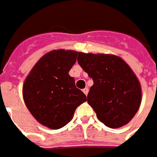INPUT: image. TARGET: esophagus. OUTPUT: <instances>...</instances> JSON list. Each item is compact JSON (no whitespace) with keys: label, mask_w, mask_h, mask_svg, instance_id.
Returning <instances> with one entry per match:
<instances>
[{"label":"esophagus","mask_w":157,"mask_h":157,"mask_svg":"<svg viewBox=\"0 0 157 157\" xmlns=\"http://www.w3.org/2000/svg\"><path fill=\"white\" fill-rule=\"evenodd\" d=\"M82 91H83V93L87 96L88 92H89V89H88V88H84V89L82 90Z\"/></svg>","instance_id":"esophagus-1"}]
</instances>
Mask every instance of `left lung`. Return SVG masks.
Segmentation results:
<instances>
[{"instance_id":"1","label":"left lung","mask_w":157,"mask_h":157,"mask_svg":"<svg viewBox=\"0 0 157 157\" xmlns=\"http://www.w3.org/2000/svg\"><path fill=\"white\" fill-rule=\"evenodd\" d=\"M77 61L93 80L86 100L98 120L110 128L128 124L141 102L140 84L132 70L114 55L79 52Z\"/></svg>"}]
</instances>
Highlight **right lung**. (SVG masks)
I'll use <instances>...</instances> for the list:
<instances>
[{"label": "right lung", "mask_w": 157, "mask_h": 157, "mask_svg": "<svg viewBox=\"0 0 157 157\" xmlns=\"http://www.w3.org/2000/svg\"><path fill=\"white\" fill-rule=\"evenodd\" d=\"M77 55L73 51H51L36 63L25 81L23 97L28 110L51 129L65 126L76 107L87 99L68 75Z\"/></svg>", "instance_id": "right-lung-1"}]
</instances>
